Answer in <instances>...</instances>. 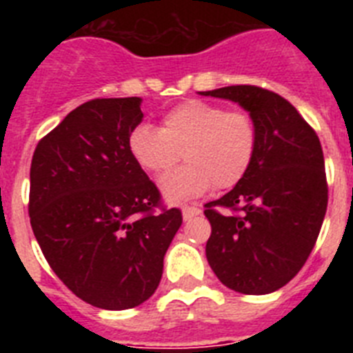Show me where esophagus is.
Returning <instances> with one entry per match:
<instances>
[{
	"instance_id": "obj_1",
	"label": "esophagus",
	"mask_w": 353,
	"mask_h": 353,
	"mask_svg": "<svg viewBox=\"0 0 353 353\" xmlns=\"http://www.w3.org/2000/svg\"><path fill=\"white\" fill-rule=\"evenodd\" d=\"M199 214H201V210H199L198 207H183V208H182L183 221L192 219V217H196V215H199Z\"/></svg>"
}]
</instances>
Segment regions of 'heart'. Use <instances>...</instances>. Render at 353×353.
Returning a JSON list of instances; mask_svg holds the SVG:
<instances>
[{
    "label": "heart",
    "mask_w": 353,
    "mask_h": 353,
    "mask_svg": "<svg viewBox=\"0 0 353 353\" xmlns=\"http://www.w3.org/2000/svg\"><path fill=\"white\" fill-rule=\"evenodd\" d=\"M258 146L256 121L244 109L191 99L162 117L161 129L139 123L129 134V152L148 173H164L185 159L179 170L161 179L168 201L182 203L205 194L212 185L232 189L248 174Z\"/></svg>",
    "instance_id": "b5f03b06"
}]
</instances>
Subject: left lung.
<instances>
[{
  "instance_id": "left-lung-1",
  "label": "left lung",
  "mask_w": 353,
  "mask_h": 353,
  "mask_svg": "<svg viewBox=\"0 0 353 353\" xmlns=\"http://www.w3.org/2000/svg\"><path fill=\"white\" fill-rule=\"evenodd\" d=\"M199 93L236 102L258 129L248 174L205 205L212 226L205 249L208 265L235 292L272 293L297 276L322 228L329 199L322 145L277 93L251 84Z\"/></svg>"
}]
</instances>
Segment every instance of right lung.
I'll return each mask as SVG.
<instances>
[{
	"label": "right lung",
	"instance_id": "add662e5",
	"mask_svg": "<svg viewBox=\"0 0 353 353\" xmlns=\"http://www.w3.org/2000/svg\"><path fill=\"white\" fill-rule=\"evenodd\" d=\"M141 99H95L43 136L30 170V223L63 285L101 310L121 311L154 295L164 254L182 226L179 208L129 152Z\"/></svg>",
	"mask_w": 353,
	"mask_h": 353
}]
</instances>
